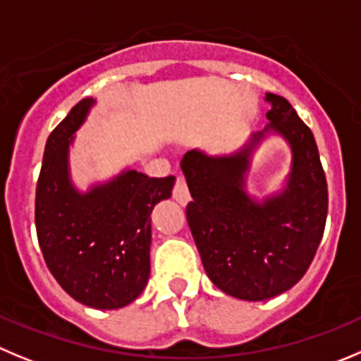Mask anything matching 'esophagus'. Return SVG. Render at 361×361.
<instances>
[{"mask_svg":"<svg viewBox=\"0 0 361 361\" xmlns=\"http://www.w3.org/2000/svg\"><path fill=\"white\" fill-rule=\"evenodd\" d=\"M173 197L180 204H187L188 201H190V192H188L187 181H185L183 174H178L176 176V181H174V188H173Z\"/></svg>","mask_w":361,"mask_h":361,"instance_id":"34e87169","label":"esophagus"}]
</instances>
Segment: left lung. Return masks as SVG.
<instances>
[{"instance_id": "8db88e82", "label": "left lung", "mask_w": 361, "mask_h": 361, "mask_svg": "<svg viewBox=\"0 0 361 361\" xmlns=\"http://www.w3.org/2000/svg\"><path fill=\"white\" fill-rule=\"evenodd\" d=\"M264 131L231 157L212 158L188 151L181 160L192 201L187 221L208 278L222 292L264 301L287 292L312 264L328 215V183L313 133L285 97L269 92ZM269 129L293 147L288 188L264 204L243 192V174L252 143Z\"/></svg>"}]
</instances>
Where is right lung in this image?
<instances>
[{"label":"right lung","instance_id":"add662e5","mask_svg":"<svg viewBox=\"0 0 361 361\" xmlns=\"http://www.w3.org/2000/svg\"><path fill=\"white\" fill-rule=\"evenodd\" d=\"M94 99L74 104L51 131L35 192L40 251L60 287L82 305L116 310L139 298L149 279L151 210L169 200L174 176L126 171L80 194L69 181L67 151Z\"/></svg>","mask_w":361,"mask_h":361}]
</instances>
